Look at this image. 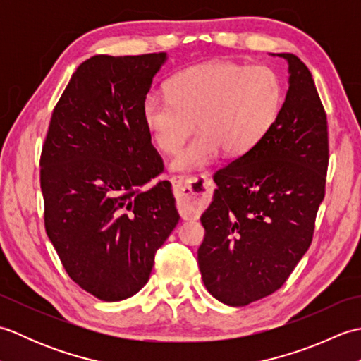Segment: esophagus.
Returning a JSON list of instances; mask_svg holds the SVG:
<instances>
[{
    "mask_svg": "<svg viewBox=\"0 0 361 361\" xmlns=\"http://www.w3.org/2000/svg\"><path fill=\"white\" fill-rule=\"evenodd\" d=\"M171 181L173 186V192L176 195V202H178V211L181 212V216H197V214L202 211L206 195L209 194V190L212 188L211 180L206 178L204 175L190 176V178L173 175Z\"/></svg>",
    "mask_w": 361,
    "mask_h": 361,
    "instance_id": "1",
    "label": "esophagus"
}]
</instances>
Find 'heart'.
<instances>
[{"label":"heart","instance_id":"b5f03b06","mask_svg":"<svg viewBox=\"0 0 361 361\" xmlns=\"http://www.w3.org/2000/svg\"><path fill=\"white\" fill-rule=\"evenodd\" d=\"M281 80L271 68L211 62L178 73L167 83V97L149 94L142 116L158 150L178 152L192 133L198 135L173 159L172 169L200 171L219 150L229 157L250 152L278 118Z\"/></svg>","mask_w":361,"mask_h":361}]
</instances>
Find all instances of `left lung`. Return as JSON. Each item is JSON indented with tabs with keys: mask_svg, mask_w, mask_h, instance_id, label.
I'll use <instances>...</instances> for the list:
<instances>
[{
	"mask_svg": "<svg viewBox=\"0 0 361 361\" xmlns=\"http://www.w3.org/2000/svg\"><path fill=\"white\" fill-rule=\"evenodd\" d=\"M273 127L250 152L214 173L202 216L198 267L206 290L240 307L274 293L309 250L326 194L327 116L309 68L295 54Z\"/></svg>",
	"mask_w": 361,
	"mask_h": 361,
	"instance_id": "8db88e82",
	"label": "left lung"
}]
</instances>
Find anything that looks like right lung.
I'll return each instance as SVG.
<instances>
[{"label": "right lung", "mask_w": 361, "mask_h": 361, "mask_svg": "<svg viewBox=\"0 0 361 361\" xmlns=\"http://www.w3.org/2000/svg\"><path fill=\"white\" fill-rule=\"evenodd\" d=\"M166 52L94 56L54 106L40 157L44 229L68 276L102 301L149 281L155 252L178 224L171 183L142 104Z\"/></svg>", "instance_id": "add662e5"}]
</instances>
